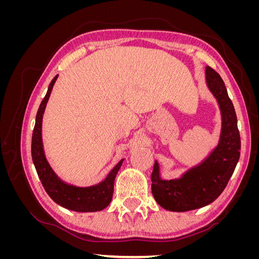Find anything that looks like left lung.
I'll use <instances>...</instances> for the list:
<instances>
[{"label":"left lung","mask_w":259,"mask_h":259,"mask_svg":"<svg viewBox=\"0 0 259 259\" xmlns=\"http://www.w3.org/2000/svg\"><path fill=\"white\" fill-rule=\"evenodd\" d=\"M205 83L221 110L222 127L217 145L201 162L176 178L164 179L159 162H154L152 194L159 205L170 211L193 210L214 202L225 190L240 159L237 114L225 83L208 66L205 67Z\"/></svg>","instance_id":"8db88e82"}]
</instances>
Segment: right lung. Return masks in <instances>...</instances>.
I'll return each instance as SVG.
<instances>
[{
  "label": "right lung",
  "mask_w": 259,
  "mask_h": 259,
  "mask_svg": "<svg viewBox=\"0 0 259 259\" xmlns=\"http://www.w3.org/2000/svg\"><path fill=\"white\" fill-rule=\"evenodd\" d=\"M57 79L58 74L52 80L48 93H46L40 107H38L35 117L32 144H31V154H32V161L36 173L38 178L41 179L45 191L58 205L70 210L80 211V213L103 210L110 204L112 200L114 179L117 171L122 166L124 159H122L109 171V174L103 182L89 187H79L68 184L56 174V171L53 169L45 155L42 138V123L46 105H48L54 84Z\"/></svg>",
  "instance_id": "obj_1"
}]
</instances>
